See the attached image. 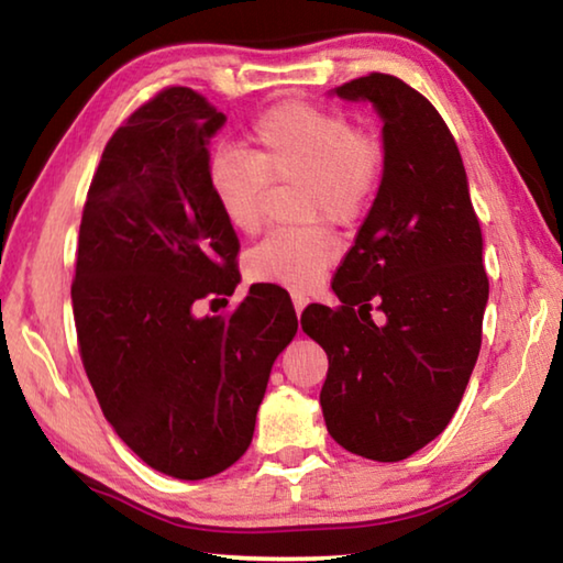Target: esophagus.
<instances>
[{
    "label": "esophagus",
    "instance_id": "esophagus-1",
    "mask_svg": "<svg viewBox=\"0 0 563 563\" xmlns=\"http://www.w3.org/2000/svg\"><path fill=\"white\" fill-rule=\"evenodd\" d=\"M310 300H308V295H302V292H292V305H295V312H300L305 310V305H308Z\"/></svg>",
    "mask_w": 563,
    "mask_h": 563
}]
</instances>
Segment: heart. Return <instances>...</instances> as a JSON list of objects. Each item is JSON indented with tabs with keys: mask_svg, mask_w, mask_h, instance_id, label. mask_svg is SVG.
I'll return each mask as SVG.
<instances>
[{
	"mask_svg": "<svg viewBox=\"0 0 563 563\" xmlns=\"http://www.w3.org/2000/svg\"><path fill=\"white\" fill-rule=\"evenodd\" d=\"M255 154L218 148L208 164V186L225 223L241 235L261 231L273 184H300L305 221L328 218L357 223L373 206L385 176V144L357 129L347 113L308 101H285L253 121ZM338 241L325 225L273 231L247 253L255 283L308 290L338 261Z\"/></svg>",
	"mask_w": 563,
	"mask_h": 563,
	"instance_id": "b5f03b06",
	"label": "heart"
}]
</instances>
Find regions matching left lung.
<instances>
[{"mask_svg":"<svg viewBox=\"0 0 563 563\" xmlns=\"http://www.w3.org/2000/svg\"><path fill=\"white\" fill-rule=\"evenodd\" d=\"M383 117L385 176L332 278L342 305L300 325L328 352V432L347 452L399 462L444 432L482 347L489 278L460 148L430 101L393 74L335 89Z\"/></svg>","mask_w":563,"mask_h":563,"instance_id":"1","label":"left lung"}]
</instances>
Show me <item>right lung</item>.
<instances>
[{
    "label": "right lung",
    "mask_w": 563,
    "mask_h": 563,
    "mask_svg": "<svg viewBox=\"0 0 563 563\" xmlns=\"http://www.w3.org/2000/svg\"><path fill=\"white\" fill-rule=\"evenodd\" d=\"M225 123L201 93L168 87L113 131L84 203L71 305L103 417L176 479L228 470L253 440L275 357L298 332L278 285H251L231 316L238 235L208 186V141Z\"/></svg>",
    "instance_id": "1"
}]
</instances>
